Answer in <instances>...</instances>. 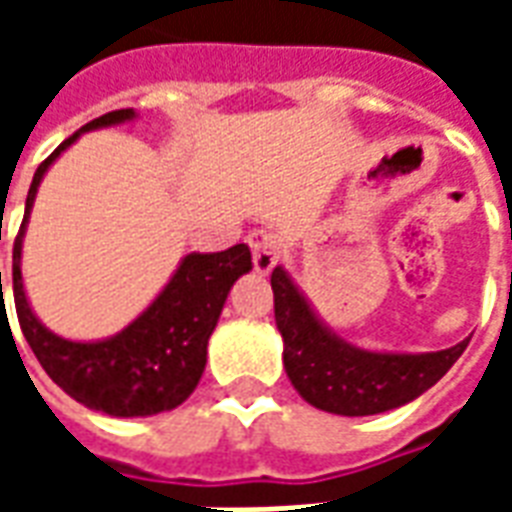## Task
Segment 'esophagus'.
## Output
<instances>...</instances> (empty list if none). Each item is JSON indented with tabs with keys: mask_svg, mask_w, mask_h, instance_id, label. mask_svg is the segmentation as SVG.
Returning <instances> with one entry per match:
<instances>
[{
	"mask_svg": "<svg viewBox=\"0 0 512 512\" xmlns=\"http://www.w3.org/2000/svg\"><path fill=\"white\" fill-rule=\"evenodd\" d=\"M246 244L252 249V263H255L257 274H268L277 266L279 255H282V244L271 230H252L246 235Z\"/></svg>",
	"mask_w": 512,
	"mask_h": 512,
	"instance_id": "esophagus-1",
	"label": "esophagus"
}]
</instances>
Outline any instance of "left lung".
Here are the masks:
<instances>
[{"label":"left lung","mask_w":512,"mask_h":512,"mask_svg":"<svg viewBox=\"0 0 512 512\" xmlns=\"http://www.w3.org/2000/svg\"><path fill=\"white\" fill-rule=\"evenodd\" d=\"M274 318L290 384L310 406L340 417H370L411 403L428 392L469 340L433 354H378L345 343L315 315L288 271H271Z\"/></svg>","instance_id":"left-lung-1"}]
</instances>
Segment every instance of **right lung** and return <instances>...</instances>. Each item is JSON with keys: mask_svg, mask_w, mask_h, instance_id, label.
Wrapping results in <instances>:
<instances>
[{"mask_svg": "<svg viewBox=\"0 0 512 512\" xmlns=\"http://www.w3.org/2000/svg\"><path fill=\"white\" fill-rule=\"evenodd\" d=\"M134 117V109H117L95 117L93 123L68 136L40 164L29 186L24 222L13 244V299L21 332L27 337L32 354L38 356L51 381L62 386V392L109 417H150L172 411L194 392L205 370L208 340L222 315L227 293L235 279L252 271V252L246 244H235L224 252L208 255L191 252L180 260L167 288L158 293L156 301L136 321L128 323L115 337L95 343L65 340L38 321L24 293L21 244L40 180L60 158L62 150L71 147L84 131L117 126Z\"/></svg>", "mask_w": 512, "mask_h": 512, "instance_id": "obj_1", "label": "right lung"}]
</instances>
